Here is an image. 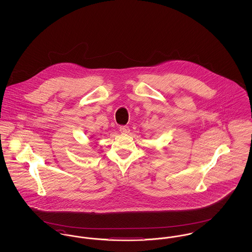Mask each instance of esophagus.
<instances>
[{
    "label": "esophagus",
    "mask_w": 252,
    "mask_h": 252,
    "mask_svg": "<svg viewBox=\"0 0 252 252\" xmlns=\"http://www.w3.org/2000/svg\"><path fill=\"white\" fill-rule=\"evenodd\" d=\"M119 130H120L122 134H128L129 131H130L129 127H128V126H120Z\"/></svg>",
    "instance_id": "esophagus-1"
}]
</instances>
